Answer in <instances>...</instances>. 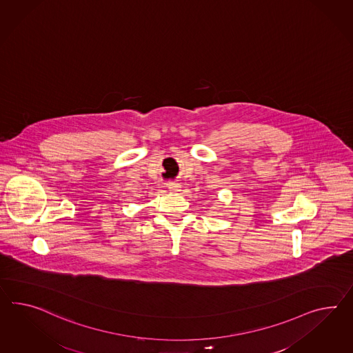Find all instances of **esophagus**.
<instances>
[{"instance_id": "esophagus-1", "label": "esophagus", "mask_w": 353, "mask_h": 353, "mask_svg": "<svg viewBox=\"0 0 353 353\" xmlns=\"http://www.w3.org/2000/svg\"><path fill=\"white\" fill-rule=\"evenodd\" d=\"M168 188L172 190V192H175V190L181 188V184H178V183H168Z\"/></svg>"}]
</instances>
